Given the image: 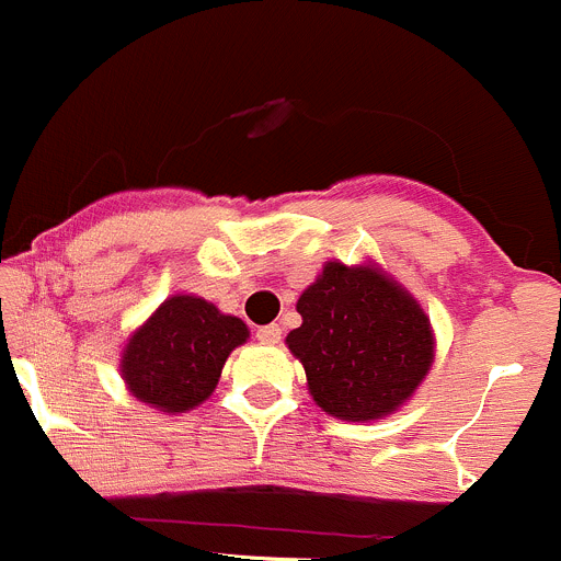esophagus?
I'll return each mask as SVG.
<instances>
[{
	"mask_svg": "<svg viewBox=\"0 0 561 561\" xmlns=\"http://www.w3.org/2000/svg\"><path fill=\"white\" fill-rule=\"evenodd\" d=\"M256 340L265 345H276L282 340V329L279 323H268V327H260L256 329Z\"/></svg>",
	"mask_w": 561,
	"mask_h": 561,
	"instance_id": "1",
	"label": "esophagus"
}]
</instances>
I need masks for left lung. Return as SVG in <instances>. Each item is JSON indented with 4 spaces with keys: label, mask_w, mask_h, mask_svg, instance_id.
I'll list each match as a JSON object with an SVG mask.
<instances>
[{
    "label": "left lung",
    "mask_w": 561,
    "mask_h": 561,
    "mask_svg": "<svg viewBox=\"0 0 561 561\" xmlns=\"http://www.w3.org/2000/svg\"><path fill=\"white\" fill-rule=\"evenodd\" d=\"M296 310L301 327L285 343L305 365L307 390L327 415L348 423L396 415L432 370V321L374 260L323 263Z\"/></svg>",
    "instance_id": "1"
}]
</instances>
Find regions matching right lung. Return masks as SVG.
<instances>
[{
	"mask_svg": "<svg viewBox=\"0 0 561 561\" xmlns=\"http://www.w3.org/2000/svg\"><path fill=\"white\" fill-rule=\"evenodd\" d=\"M249 340V327L213 301L174 293L135 329L122 348L118 374L135 401L180 415L213 396L229 354Z\"/></svg>",
	"mask_w": 561,
	"mask_h": 561,
	"instance_id": "obj_1",
	"label": "right lung"
}]
</instances>
